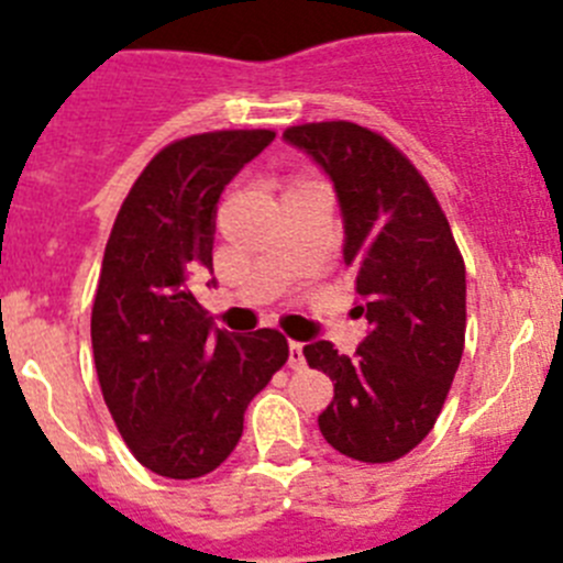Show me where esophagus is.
<instances>
[{
    "label": "esophagus",
    "mask_w": 563,
    "mask_h": 563,
    "mask_svg": "<svg viewBox=\"0 0 563 563\" xmlns=\"http://www.w3.org/2000/svg\"><path fill=\"white\" fill-rule=\"evenodd\" d=\"M288 367L302 369L306 367V356H302V342H288Z\"/></svg>",
    "instance_id": "34e87169"
}]
</instances>
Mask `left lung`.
<instances>
[{
  "label": "left lung",
  "mask_w": 563,
  "mask_h": 563,
  "mask_svg": "<svg viewBox=\"0 0 563 563\" xmlns=\"http://www.w3.org/2000/svg\"><path fill=\"white\" fill-rule=\"evenodd\" d=\"M336 187L344 269L369 333L344 356L302 347L333 382L319 432L344 457L393 463L434 429L465 344V263L429 181L387 136L347 120L283 131Z\"/></svg>",
  "instance_id": "obj_1"
}]
</instances>
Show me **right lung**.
<instances>
[{
  "instance_id": "obj_1",
  "label": "right lung",
  "mask_w": 563,
  "mask_h": 563,
  "mask_svg": "<svg viewBox=\"0 0 563 563\" xmlns=\"http://www.w3.org/2000/svg\"><path fill=\"white\" fill-rule=\"evenodd\" d=\"M272 140L269 129L174 140L136 176L106 241L95 367L125 445L159 477L219 468L244 434L250 401L288 362L275 328L216 331L187 283L212 266L221 190Z\"/></svg>"
}]
</instances>
